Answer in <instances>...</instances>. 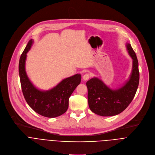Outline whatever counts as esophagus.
Segmentation results:
<instances>
[{"label":"esophagus","instance_id":"esophagus-1","mask_svg":"<svg viewBox=\"0 0 155 155\" xmlns=\"http://www.w3.org/2000/svg\"><path fill=\"white\" fill-rule=\"evenodd\" d=\"M90 78V75L89 74H85L83 76V80L84 81H86L88 79Z\"/></svg>","mask_w":155,"mask_h":155}]
</instances>
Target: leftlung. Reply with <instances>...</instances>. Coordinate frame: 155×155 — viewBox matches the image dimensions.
<instances>
[{"label": "left lung", "instance_id": "left-lung-1", "mask_svg": "<svg viewBox=\"0 0 155 155\" xmlns=\"http://www.w3.org/2000/svg\"><path fill=\"white\" fill-rule=\"evenodd\" d=\"M126 48L132 59V69L129 80L121 87L112 90L96 77L86 82L89 107L98 115L110 117L121 113L135 96L139 83V62L130 43L126 44Z\"/></svg>", "mask_w": 155, "mask_h": 155}]
</instances>
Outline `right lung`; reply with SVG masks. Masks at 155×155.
<instances>
[{"label":"right lung","instance_id":"obj_1","mask_svg":"<svg viewBox=\"0 0 155 155\" xmlns=\"http://www.w3.org/2000/svg\"><path fill=\"white\" fill-rule=\"evenodd\" d=\"M31 39L21 54L19 62V74L24 97L30 107L39 115L55 118L64 114L69 107V99L81 82V75L75 74L62 80L48 91H40L29 80L25 69L27 53L32 45Z\"/></svg>","mask_w":155,"mask_h":155}]
</instances>
